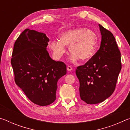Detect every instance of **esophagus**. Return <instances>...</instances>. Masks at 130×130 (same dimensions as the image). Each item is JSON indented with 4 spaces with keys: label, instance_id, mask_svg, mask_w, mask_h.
I'll use <instances>...</instances> for the list:
<instances>
[{
    "label": "esophagus",
    "instance_id": "esophagus-1",
    "mask_svg": "<svg viewBox=\"0 0 130 130\" xmlns=\"http://www.w3.org/2000/svg\"><path fill=\"white\" fill-rule=\"evenodd\" d=\"M67 70H68V71H71V70H72V68L70 67V66H68V67H67Z\"/></svg>",
    "mask_w": 130,
    "mask_h": 130
}]
</instances>
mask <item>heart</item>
Listing matches in <instances>:
<instances>
[{
    "mask_svg": "<svg viewBox=\"0 0 130 130\" xmlns=\"http://www.w3.org/2000/svg\"><path fill=\"white\" fill-rule=\"evenodd\" d=\"M98 44V37L93 30L79 27L62 32L60 40L52 41L50 47L54 56L60 58L66 52L65 45L69 46L70 59L73 62L79 59L87 62L93 57Z\"/></svg>",
    "mask_w": 130,
    "mask_h": 130,
    "instance_id": "b5f03b06",
    "label": "heart"
}]
</instances>
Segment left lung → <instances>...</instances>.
Here are the masks:
<instances>
[{
	"instance_id": "8db88e82",
	"label": "left lung",
	"mask_w": 130,
	"mask_h": 130,
	"mask_svg": "<svg viewBox=\"0 0 130 130\" xmlns=\"http://www.w3.org/2000/svg\"><path fill=\"white\" fill-rule=\"evenodd\" d=\"M99 25L102 36L99 49L76 70L80 98L88 104L100 103L113 93L122 69L121 53L115 37L110 31Z\"/></svg>"
}]
</instances>
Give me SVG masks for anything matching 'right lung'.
<instances>
[{"label": "right lung", "instance_id": "1", "mask_svg": "<svg viewBox=\"0 0 130 130\" xmlns=\"http://www.w3.org/2000/svg\"><path fill=\"white\" fill-rule=\"evenodd\" d=\"M49 41L44 33L26 28L15 42L11 59L16 84L40 106L54 102L57 81L67 73L64 62L50 57Z\"/></svg>", "mask_w": 130, "mask_h": 130}]
</instances>
